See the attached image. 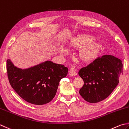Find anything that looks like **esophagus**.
Segmentation results:
<instances>
[{"label": "esophagus", "mask_w": 129, "mask_h": 129, "mask_svg": "<svg viewBox=\"0 0 129 129\" xmlns=\"http://www.w3.org/2000/svg\"><path fill=\"white\" fill-rule=\"evenodd\" d=\"M69 75L72 77H75L77 75L76 70L74 68H71L69 70Z\"/></svg>", "instance_id": "obj_1"}]
</instances>
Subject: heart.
<instances>
[{"label":"heart","instance_id":"heart-1","mask_svg":"<svg viewBox=\"0 0 129 129\" xmlns=\"http://www.w3.org/2000/svg\"><path fill=\"white\" fill-rule=\"evenodd\" d=\"M95 38L91 36H84L80 37L78 41V45L80 46H87L82 51V57L86 60H92L96 57L100 52L101 46L97 42H94ZM61 54H66L67 50L61 49Z\"/></svg>","mask_w":129,"mask_h":129}]
</instances>
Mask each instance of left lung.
<instances>
[{"label":"left lung","mask_w":129,"mask_h":129,"mask_svg":"<svg viewBox=\"0 0 129 129\" xmlns=\"http://www.w3.org/2000/svg\"><path fill=\"white\" fill-rule=\"evenodd\" d=\"M122 61L112 55L98 57L87 67L82 68L78 74L84 85L79 94L89 103H97L111 94L119 83L122 74Z\"/></svg>","instance_id":"8db88e82"}]
</instances>
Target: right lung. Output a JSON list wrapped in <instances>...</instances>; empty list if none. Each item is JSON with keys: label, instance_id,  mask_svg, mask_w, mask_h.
Returning <instances> with one entry per match:
<instances>
[{"label": "right lung", "instance_id": "1", "mask_svg": "<svg viewBox=\"0 0 129 129\" xmlns=\"http://www.w3.org/2000/svg\"><path fill=\"white\" fill-rule=\"evenodd\" d=\"M8 78L12 87L27 102L42 105L50 102L56 95L59 82L67 77L68 68L51 61L22 69L7 60Z\"/></svg>", "mask_w": 129, "mask_h": 129}]
</instances>
